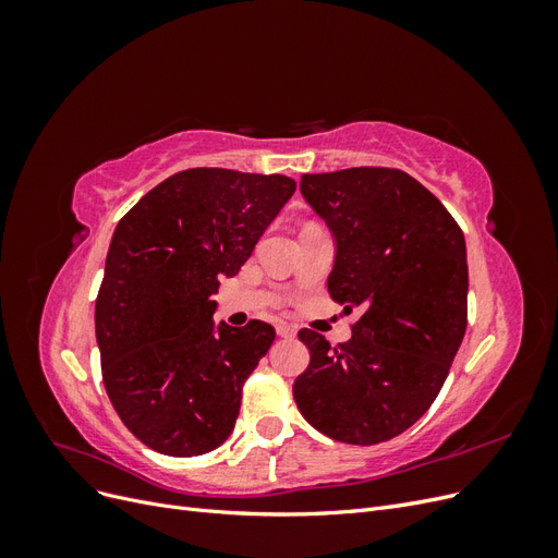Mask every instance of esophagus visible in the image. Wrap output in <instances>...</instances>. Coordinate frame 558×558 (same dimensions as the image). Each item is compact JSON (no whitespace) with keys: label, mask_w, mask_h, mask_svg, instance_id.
Returning <instances> with one entry per match:
<instances>
[{"label":"esophagus","mask_w":558,"mask_h":558,"mask_svg":"<svg viewBox=\"0 0 558 558\" xmlns=\"http://www.w3.org/2000/svg\"><path fill=\"white\" fill-rule=\"evenodd\" d=\"M277 332H279V337H295L298 330L291 324H277Z\"/></svg>","instance_id":"obj_1"}]
</instances>
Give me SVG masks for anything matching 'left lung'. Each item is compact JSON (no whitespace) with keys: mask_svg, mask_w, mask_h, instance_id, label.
<instances>
[{"mask_svg":"<svg viewBox=\"0 0 558 558\" xmlns=\"http://www.w3.org/2000/svg\"><path fill=\"white\" fill-rule=\"evenodd\" d=\"M300 193L335 240L328 293L361 318L335 349L298 332L312 359L293 398L332 440L386 442L426 414L463 342L465 238L440 199L388 167L302 174Z\"/></svg>","mask_w":558,"mask_h":558,"instance_id":"8db88e82","label":"left lung"}]
</instances>
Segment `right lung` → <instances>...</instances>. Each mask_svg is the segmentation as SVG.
Masks as SVG:
<instances>
[{"label": "right lung", "mask_w": 558, "mask_h": 558, "mask_svg": "<svg viewBox=\"0 0 558 558\" xmlns=\"http://www.w3.org/2000/svg\"><path fill=\"white\" fill-rule=\"evenodd\" d=\"M295 193L281 174L195 167L158 183L118 221L95 302L105 388L134 437L167 456L228 440L242 386L275 328L214 324L223 277L248 260Z\"/></svg>", "instance_id": "right-lung-1"}]
</instances>
